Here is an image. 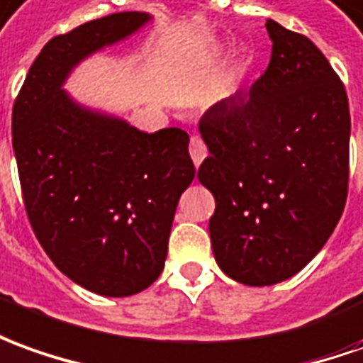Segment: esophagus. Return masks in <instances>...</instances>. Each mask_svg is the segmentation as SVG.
<instances>
[{"label":"esophagus","mask_w":363,"mask_h":363,"mask_svg":"<svg viewBox=\"0 0 363 363\" xmlns=\"http://www.w3.org/2000/svg\"><path fill=\"white\" fill-rule=\"evenodd\" d=\"M189 154H191V160H194L196 166H199L207 156L206 144H203V140L199 138L197 134H194V136L189 138Z\"/></svg>","instance_id":"1"}]
</instances>
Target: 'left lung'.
<instances>
[{
    "label": "left lung",
    "mask_w": 363,
    "mask_h": 363,
    "mask_svg": "<svg viewBox=\"0 0 363 363\" xmlns=\"http://www.w3.org/2000/svg\"><path fill=\"white\" fill-rule=\"evenodd\" d=\"M271 62L249 91L199 120L209 156L197 179L221 271L249 286L291 279L338 225L350 177L346 89L308 37L267 19Z\"/></svg>",
    "instance_id": "1"
}]
</instances>
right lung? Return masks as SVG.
Here are the masks:
<instances>
[{
	"label": "right lung",
	"mask_w": 363,
	"mask_h": 363,
	"mask_svg": "<svg viewBox=\"0 0 363 363\" xmlns=\"http://www.w3.org/2000/svg\"><path fill=\"white\" fill-rule=\"evenodd\" d=\"M148 13L122 11L52 37L37 55L11 116L21 194L35 237L86 291L130 296L160 277L179 196L196 166L187 132H140L77 104L72 67L132 35Z\"/></svg>",
	"instance_id": "add662e5"
}]
</instances>
